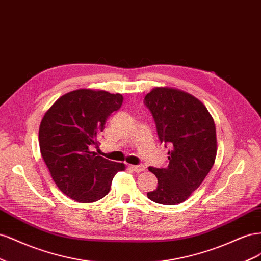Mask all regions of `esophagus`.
<instances>
[{
    "label": "esophagus",
    "mask_w": 261,
    "mask_h": 261,
    "mask_svg": "<svg viewBox=\"0 0 261 261\" xmlns=\"http://www.w3.org/2000/svg\"><path fill=\"white\" fill-rule=\"evenodd\" d=\"M129 167L133 170V172H137V173L143 172V170H145L144 165H129Z\"/></svg>",
    "instance_id": "obj_1"
}]
</instances>
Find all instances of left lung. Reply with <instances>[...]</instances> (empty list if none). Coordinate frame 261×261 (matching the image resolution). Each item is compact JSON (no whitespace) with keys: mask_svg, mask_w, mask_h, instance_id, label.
Masks as SVG:
<instances>
[{"mask_svg":"<svg viewBox=\"0 0 261 261\" xmlns=\"http://www.w3.org/2000/svg\"><path fill=\"white\" fill-rule=\"evenodd\" d=\"M144 105L151 111L160 142L169 146L166 167H148L158 177V188L147 192L156 203L175 205L188 199L204 180L217 156L213 118L190 94L159 87Z\"/></svg>","mask_w":261,"mask_h":261,"instance_id":"left-lung-1","label":"left lung"}]
</instances>
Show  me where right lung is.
I'll return each instance as SVG.
<instances>
[{
  "instance_id": "add662e5",
  "label": "right lung",
  "mask_w": 261,
  "mask_h": 261,
  "mask_svg": "<svg viewBox=\"0 0 261 261\" xmlns=\"http://www.w3.org/2000/svg\"><path fill=\"white\" fill-rule=\"evenodd\" d=\"M120 94L77 89L63 95L43 116L39 146L52 179L65 196L95 202L110 190L115 175L124 169L92 152L108 117L120 109Z\"/></svg>"
}]
</instances>
